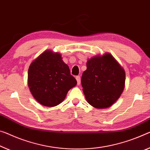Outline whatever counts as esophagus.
<instances>
[{
  "mask_svg": "<svg viewBox=\"0 0 150 150\" xmlns=\"http://www.w3.org/2000/svg\"><path fill=\"white\" fill-rule=\"evenodd\" d=\"M76 80H77V85H80L81 83V78H80V76H76Z\"/></svg>",
  "mask_w": 150,
  "mask_h": 150,
  "instance_id": "34e87169",
  "label": "esophagus"
}]
</instances>
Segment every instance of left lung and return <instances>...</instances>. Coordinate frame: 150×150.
<instances>
[{
	"instance_id": "1",
	"label": "left lung",
	"mask_w": 150,
	"mask_h": 150,
	"mask_svg": "<svg viewBox=\"0 0 150 150\" xmlns=\"http://www.w3.org/2000/svg\"><path fill=\"white\" fill-rule=\"evenodd\" d=\"M123 69L110 54L89 59L81 85L85 98L96 108H106L120 98L125 86Z\"/></svg>"
}]
</instances>
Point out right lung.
<instances>
[{
    "mask_svg": "<svg viewBox=\"0 0 150 150\" xmlns=\"http://www.w3.org/2000/svg\"><path fill=\"white\" fill-rule=\"evenodd\" d=\"M28 85L39 103L54 107L65 99L69 90L77 85V81L60 54L46 51L30 65Z\"/></svg>",
    "mask_w": 150,
    "mask_h": 150,
    "instance_id": "add662e5",
    "label": "right lung"
}]
</instances>
